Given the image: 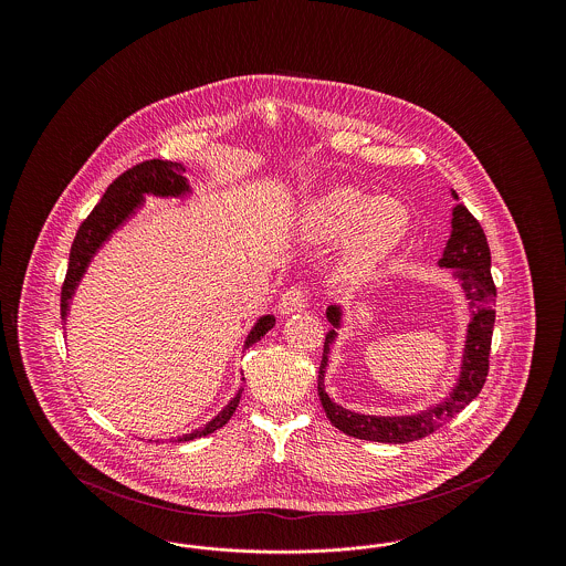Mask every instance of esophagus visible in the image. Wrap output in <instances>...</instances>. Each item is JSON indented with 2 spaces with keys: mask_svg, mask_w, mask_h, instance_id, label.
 I'll return each instance as SVG.
<instances>
[{
  "mask_svg": "<svg viewBox=\"0 0 566 566\" xmlns=\"http://www.w3.org/2000/svg\"><path fill=\"white\" fill-rule=\"evenodd\" d=\"M307 305V296L298 289V286H291L289 291H284V295L280 298V314L282 316H289V314H295L305 310Z\"/></svg>",
  "mask_w": 566,
  "mask_h": 566,
  "instance_id": "1",
  "label": "esophagus"
}]
</instances>
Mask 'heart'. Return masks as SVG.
Instances as JSON below:
<instances>
[{
    "label": "heart",
    "mask_w": 566,
    "mask_h": 566,
    "mask_svg": "<svg viewBox=\"0 0 566 566\" xmlns=\"http://www.w3.org/2000/svg\"><path fill=\"white\" fill-rule=\"evenodd\" d=\"M413 218L403 201L339 187L310 199L296 218V238L339 245L337 273L352 286L369 284L403 248Z\"/></svg>",
    "instance_id": "heart-1"
}]
</instances>
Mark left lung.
Here are the masks:
<instances>
[{"label":"left lung","mask_w":566,"mask_h":566,"mask_svg":"<svg viewBox=\"0 0 566 566\" xmlns=\"http://www.w3.org/2000/svg\"><path fill=\"white\" fill-rule=\"evenodd\" d=\"M450 192L452 199L457 201V206L452 208V231L437 265L452 271V277L460 284V291L471 310L457 384L452 386L443 401L411 416H367L333 403V399L324 390V374L328 367L331 346L339 335L337 331L344 326L346 307L339 303L328 305L326 321L333 324V328L326 333L324 339L323 363L318 371V397L331 424L350 437L379 443H409L422 439L437 431L439 427H443L448 420H452L484 388L496 296V289L490 275V248L485 242L482 224L464 206L458 203L457 190Z\"/></svg>","instance_id":"1"}]
</instances>
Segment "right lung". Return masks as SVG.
<instances>
[{"label": "right lung", "mask_w": 566, "mask_h": 566, "mask_svg": "<svg viewBox=\"0 0 566 566\" xmlns=\"http://www.w3.org/2000/svg\"><path fill=\"white\" fill-rule=\"evenodd\" d=\"M195 190L190 187L189 178L185 176V165L182 163L153 161L139 163L118 176L109 185L106 195L102 201L95 206V210L84 220L74 238L72 250H70V265L65 273L63 291H61V321L67 323V312H70V301L76 293L84 273L88 270L91 261L97 256V252L112 240L116 231H120L132 218H134L146 203V197H159V199H189ZM275 326V316L265 314L256 318L252 324L243 350L250 348L252 344L261 342L268 331ZM243 388L238 390V395L227 403V407L212 418L206 427L197 431L187 432L178 437L176 441H192L197 437H206L210 432L222 429L231 416L235 413L240 399H242Z\"/></svg>", "instance_id": "obj_1"}]
</instances>
